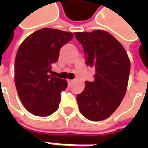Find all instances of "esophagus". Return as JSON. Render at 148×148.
<instances>
[{
	"label": "esophagus",
	"mask_w": 148,
	"mask_h": 148,
	"mask_svg": "<svg viewBox=\"0 0 148 148\" xmlns=\"http://www.w3.org/2000/svg\"><path fill=\"white\" fill-rule=\"evenodd\" d=\"M67 82L70 85V84H71V83L73 82V80H67Z\"/></svg>",
	"instance_id": "esophagus-1"
}]
</instances>
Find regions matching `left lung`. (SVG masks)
<instances>
[{"mask_svg": "<svg viewBox=\"0 0 148 148\" xmlns=\"http://www.w3.org/2000/svg\"><path fill=\"white\" fill-rule=\"evenodd\" d=\"M82 44L86 63L94 67V82H86L77 95L79 110L92 121H101L116 110L123 99L130 72V60L123 45L104 30L77 32Z\"/></svg>", "mask_w": 148, "mask_h": 148, "instance_id": "left-lung-1", "label": "left lung"}]
</instances>
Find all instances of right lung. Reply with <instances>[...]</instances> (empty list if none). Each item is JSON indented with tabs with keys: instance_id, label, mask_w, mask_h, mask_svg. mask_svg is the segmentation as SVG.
<instances>
[{
	"instance_id": "add662e5",
	"label": "right lung",
	"mask_w": 148,
	"mask_h": 148,
	"mask_svg": "<svg viewBox=\"0 0 148 148\" xmlns=\"http://www.w3.org/2000/svg\"><path fill=\"white\" fill-rule=\"evenodd\" d=\"M74 34L43 28L33 33L20 45L14 61V84L23 105L36 116L46 117L58 109L61 92L67 82L53 77L52 66L60 49Z\"/></svg>"
}]
</instances>
